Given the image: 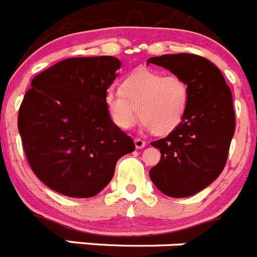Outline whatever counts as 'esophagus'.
Masks as SVG:
<instances>
[{
    "instance_id": "34e87169",
    "label": "esophagus",
    "mask_w": 257,
    "mask_h": 257,
    "mask_svg": "<svg viewBox=\"0 0 257 257\" xmlns=\"http://www.w3.org/2000/svg\"><path fill=\"white\" fill-rule=\"evenodd\" d=\"M134 143H135L136 149H143V148H144V147H145V145H147V143H145L143 139H139V138H138V139L134 140Z\"/></svg>"
}]
</instances>
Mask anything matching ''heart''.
Listing matches in <instances>:
<instances>
[{
  "mask_svg": "<svg viewBox=\"0 0 257 257\" xmlns=\"http://www.w3.org/2000/svg\"><path fill=\"white\" fill-rule=\"evenodd\" d=\"M190 88L179 74L138 68L122 79L119 91H108L109 115L122 130L135 124L139 114L144 127L156 135H167L183 122L189 105Z\"/></svg>",
  "mask_w": 257,
  "mask_h": 257,
  "instance_id": "obj_1",
  "label": "heart"
}]
</instances>
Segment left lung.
<instances>
[{
    "instance_id": "left-lung-1",
    "label": "left lung",
    "mask_w": 257,
    "mask_h": 257,
    "mask_svg": "<svg viewBox=\"0 0 257 257\" xmlns=\"http://www.w3.org/2000/svg\"><path fill=\"white\" fill-rule=\"evenodd\" d=\"M187 79L189 105L183 122L163 139L152 142L161 160L149 171L153 184L174 198L190 197L221 174L234 135L233 96L215 64L194 54L148 59Z\"/></svg>"
}]
</instances>
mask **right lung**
Returning <instances> with one entry per match:
<instances>
[{"mask_svg":"<svg viewBox=\"0 0 257 257\" xmlns=\"http://www.w3.org/2000/svg\"><path fill=\"white\" fill-rule=\"evenodd\" d=\"M119 68L113 56L70 58L32 79L18 128L31 169L52 190L73 198L96 196L112 180L117 161L135 151L105 105Z\"/></svg>","mask_w":257,"mask_h":257,"instance_id":"obj_1","label":"right lung"}]
</instances>
